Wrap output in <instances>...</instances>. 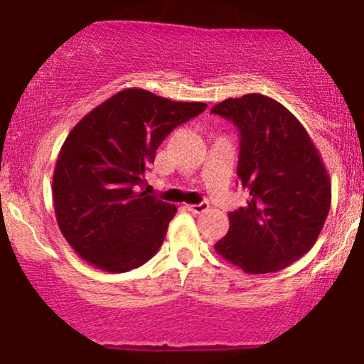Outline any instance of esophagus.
<instances>
[{
	"mask_svg": "<svg viewBox=\"0 0 364 364\" xmlns=\"http://www.w3.org/2000/svg\"><path fill=\"white\" fill-rule=\"evenodd\" d=\"M186 208L190 210L191 213H203V211L210 208V205L206 203V201H203V203H198V205H186Z\"/></svg>",
	"mask_w": 364,
	"mask_h": 364,
	"instance_id": "34e87169",
	"label": "esophagus"
}]
</instances>
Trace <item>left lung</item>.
Masks as SVG:
<instances>
[{
    "instance_id": "8db88e82",
    "label": "left lung",
    "mask_w": 364,
    "mask_h": 364,
    "mask_svg": "<svg viewBox=\"0 0 364 364\" xmlns=\"http://www.w3.org/2000/svg\"><path fill=\"white\" fill-rule=\"evenodd\" d=\"M211 114L240 131L237 174L250 191L247 206L228 213V233L215 252L247 274L282 270L314 247L328 218L324 161L306 127L272 97L227 99Z\"/></svg>"
}]
</instances>
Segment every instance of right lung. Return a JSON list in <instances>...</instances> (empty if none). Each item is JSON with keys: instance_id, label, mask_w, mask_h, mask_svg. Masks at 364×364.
I'll use <instances>...</instances> for the list:
<instances>
[{"instance_id": "obj_1", "label": "right lung", "mask_w": 364, "mask_h": 364, "mask_svg": "<svg viewBox=\"0 0 364 364\" xmlns=\"http://www.w3.org/2000/svg\"><path fill=\"white\" fill-rule=\"evenodd\" d=\"M205 109L132 87L68 132L55 164L53 206L60 232L87 264L121 274L159 250L178 208L137 186L164 137Z\"/></svg>"}]
</instances>
